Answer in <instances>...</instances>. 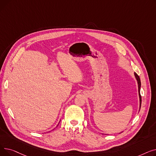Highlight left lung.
<instances>
[{"label": "left lung", "instance_id": "8db88e82", "mask_svg": "<svg viewBox=\"0 0 156 156\" xmlns=\"http://www.w3.org/2000/svg\"><path fill=\"white\" fill-rule=\"evenodd\" d=\"M134 75L135 77L137 83H138V95H139V100H140V108H139V110L141 108V104H142V98H141V95H140V87H141V81H140V77L138 76V75L136 73H134Z\"/></svg>", "mask_w": 156, "mask_h": 156}]
</instances>
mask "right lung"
Listing matches in <instances>:
<instances>
[{"instance_id":"add662e5","label":"right lung","mask_w":156,"mask_h":156,"mask_svg":"<svg viewBox=\"0 0 156 156\" xmlns=\"http://www.w3.org/2000/svg\"><path fill=\"white\" fill-rule=\"evenodd\" d=\"M59 122H60V121H59ZM59 123H58V124H57V126H58V125L59 124Z\"/></svg>"}]
</instances>
